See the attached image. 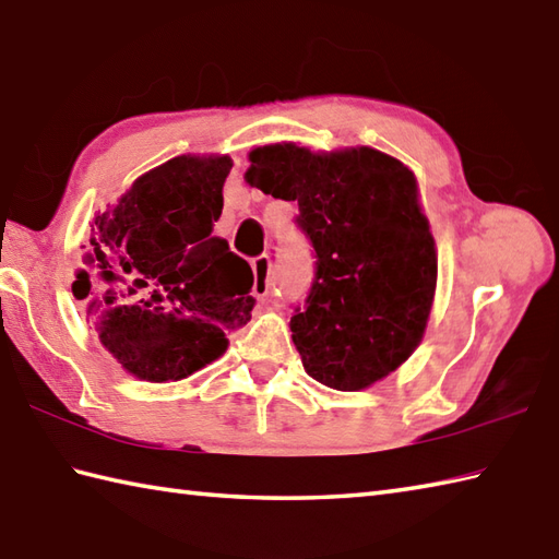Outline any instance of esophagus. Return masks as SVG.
Masks as SVG:
<instances>
[{"instance_id": "1", "label": "esophagus", "mask_w": 559, "mask_h": 559, "mask_svg": "<svg viewBox=\"0 0 559 559\" xmlns=\"http://www.w3.org/2000/svg\"><path fill=\"white\" fill-rule=\"evenodd\" d=\"M250 267H253V294L263 299L270 292V258L258 255L250 260Z\"/></svg>"}]
</instances>
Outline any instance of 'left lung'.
<instances>
[{
	"label": "left lung",
	"instance_id": "8db88e82",
	"mask_svg": "<svg viewBox=\"0 0 559 559\" xmlns=\"http://www.w3.org/2000/svg\"><path fill=\"white\" fill-rule=\"evenodd\" d=\"M248 158L250 186L299 202L316 253L289 323L306 373L335 391L369 389L413 355L435 301L437 250L415 174L371 146L316 154L284 142Z\"/></svg>",
	"mask_w": 559,
	"mask_h": 559
}]
</instances>
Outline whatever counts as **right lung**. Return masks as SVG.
<instances>
[{
	"label": "right lung",
	"mask_w": 559,
	"mask_h": 559,
	"mask_svg": "<svg viewBox=\"0 0 559 559\" xmlns=\"http://www.w3.org/2000/svg\"><path fill=\"white\" fill-rule=\"evenodd\" d=\"M229 170V156H176L96 216L72 292L136 379H186L250 321L253 270L212 234Z\"/></svg>",
	"instance_id": "obj_1"
}]
</instances>
